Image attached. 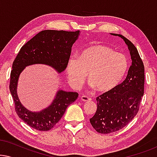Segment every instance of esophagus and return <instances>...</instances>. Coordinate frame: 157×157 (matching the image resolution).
Instances as JSON below:
<instances>
[{
    "instance_id": "34e87169",
    "label": "esophagus",
    "mask_w": 157,
    "mask_h": 157,
    "mask_svg": "<svg viewBox=\"0 0 157 157\" xmlns=\"http://www.w3.org/2000/svg\"><path fill=\"white\" fill-rule=\"evenodd\" d=\"M81 98L83 101H90L91 99V98L89 97V96L87 95H82L81 96Z\"/></svg>"
}]
</instances>
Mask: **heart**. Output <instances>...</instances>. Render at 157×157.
Returning <instances> with one entry per match:
<instances>
[{
	"label": "heart",
	"mask_w": 157,
	"mask_h": 157,
	"mask_svg": "<svg viewBox=\"0 0 157 157\" xmlns=\"http://www.w3.org/2000/svg\"><path fill=\"white\" fill-rule=\"evenodd\" d=\"M129 63L126 55L115 52L101 44L91 45L81 51L79 57L71 56L66 66L68 82L73 87H81L89 76L98 91L113 90L123 80Z\"/></svg>",
	"instance_id": "1"
}]
</instances>
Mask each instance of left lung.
<instances>
[{
  "label": "left lung",
  "instance_id": "8db88e82",
  "mask_svg": "<svg viewBox=\"0 0 157 157\" xmlns=\"http://www.w3.org/2000/svg\"><path fill=\"white\" fill-rule=\"evenodd\" d=\"M112 35L125 41L132 63L121 84L96 98L97 110L90 122L100 134H110L125 127L138 113L144 91V66L136 48L122 35Z\"/></svg>",
  "mask_w": 157,
  "mask_h": 157
}]
</instances>
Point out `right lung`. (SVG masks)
<instances>
[{
  "label": "right lung",
  "instance_id": "1",
  "mask_svg": "<svg viewBox=\"0 0 157 157\" xmlns=\"http://www.w3.org/2000/svg\"><path fill=\"white\" fill-rule=\"evenodd\" d=\"M78 35L79 31H42L21 47L13 61L9 87L15 110L19 118L36 130L46 132L51 129L63 117L67 107L76 100L78 94L59 90L48 108L40 112H32L21 104L17 95L19 75L25 66L35 63L51 66L59 73L63 71L70 58L71 47Z\"/></svg>",
  "mask_w": 157,
  "mask_h": 157
}]
</instances>
